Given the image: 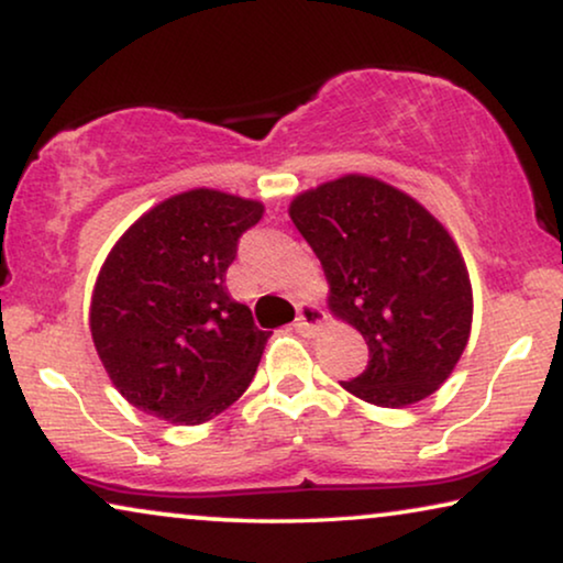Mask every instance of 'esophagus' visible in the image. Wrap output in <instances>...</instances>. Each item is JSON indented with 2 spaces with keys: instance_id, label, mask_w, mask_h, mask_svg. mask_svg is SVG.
<instances>
[{
  "instance_id": "esophagus-1",
  "label": "esophagus",
  "mask_w": 563,
  "mask_h": 563,
  "mask_svg": "<svg viewBox=\"0 0 563 563\" xmlns=\"http://www.w3.org/2000/svg\"><path fill=\"white\" fill-rule=\"evenodd\" d=\"M325 320H328V314H325V310H322V307L312 305V302H302V305H299V314H297L295 328H297V333L310 338V335L320 333L322 325H325Z\"/></svg>"
}]
</instances>
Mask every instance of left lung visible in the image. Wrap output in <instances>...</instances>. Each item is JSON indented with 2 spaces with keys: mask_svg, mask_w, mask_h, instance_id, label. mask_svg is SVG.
Returning a JSON list of instances; mask_svg holds the SVG:
<instances>
[{
  "mask_svg": "<svg viewBox=\"0 0 563 563\" xmlns=\"http://www.w3.org/2000/svg\"><path fill=\"white\" fill-rule=\"evenodd\" d=\"M289 218L328 279V307L368 345L345 391L407 407L441 389L472 335L474 295L456 241L407 191L345 174L297 195Z\"/></svg>",
  "mask_w": 563,
  "mask_h": 563,
  "instance_id": "obj_1",
  "label": "left lung"
}]
</instances>
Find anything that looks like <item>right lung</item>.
<instances>
[{
	"mask_svg": "<svg viewBox=\"0 0 563 563\" xmlns=\"http://www.w3.org/2000/svg\"><path fill=\"white\" fill-rule=\"evenodd\" d=\"M264 202L189 189L143 212L107 253L89 305L97 356L130 405L199 426L249 389L268 335L228 295L238 238Z\"/></svg>",
	"mask_w": 563,
	"mask_h": 563,
	"instance_id": "obj_1",
	"label": "right lung"
}]
</instances>
